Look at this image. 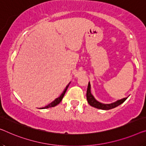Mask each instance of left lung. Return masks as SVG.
Segmentation results:
<instances>
[{"mask_svg":"<svg viewBox=\"0 0 146 146\" xmlns=\"http://www.w3.org/2000/svg\"><path fill=\"white\" fill-rule=\"evenodd\" d=\"M127 98H125L119 100L113 103L109 104L100 103V102H98L94 98V97L93 96V95L91 94L90 84V82H88V88H87V91H86V99H87V101L88 102V104H90L91 106H92V107L100 109V110H111V109L116 108L118 106L121 105V104H123V102L127 100Z\"/></svg>","mask_w":146,"mask_h":146,"instance_id":"left-lung-1","label":"left lung"}]
</instances>
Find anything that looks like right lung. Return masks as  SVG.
<instances>
[{"mask_svg": "<svg viewBox=\"0 0 146 146\" xmlns=\"http://www.w3.org/2000/svg\"><path fill=\"white\" fill-rule=\"evenodd\" d=\"M69 84H70V82H69V83L68 84H67V86H66V88H65V90H64V92H62V94H61L59 97L57 98L54 100L53 102H51V103L50 104H48V106H45V107H44V108H40V109H47V108H49L54 107V106H57L58 104H59L60 103V102H61V101L62 100L63 98H64V96L65 93H66V90H67V88H68V86H69Z\"/></svg>", "mask_w": 146, "mask_h": 146, "instance_id": "right-lung-1", "label": "right lung"}]
</instances>
